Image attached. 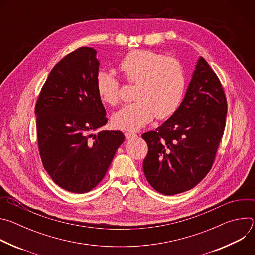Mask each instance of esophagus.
Wrapping results in <instances>:
<instances>
[{
  "mask_svg": "<svg viewBox=\"0 0 255 255\" xmlns=\"http://www.w3.org/2000/svg\"><path fill=\"white\" fill-rule=\"evenodd\" d=\"M137 135L135 134V133H130V132H126L125 133V137H126V139H132V138H135Z\"/></svg>",
  "mask_w": 255,
  "mask_h": 255,
  "instance_id": "1",
  "label": "esophagus"
}]
</instances>
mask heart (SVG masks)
<instances>
[{"instance_id":"b5f03b06","label":"heart","mask_w":255,"mask_h":255,"mask_svg":"<svg viewBox=\"0 0 255 255\" xmlns=\"http://www.w3.org/2000/svg\"><path fill=\"white\" fill-rule=\"evenodd\" d=\"M119 70L137 87L136 102L123 106L113 115L116 128L138 131L155 116L164 119L177 110L186 89L185 71L177 60L149 50H135L122 59ZM96 88L103 102L109 105L118 103L119 82L110 72H99Z\"/></svg>"}]
</instances>
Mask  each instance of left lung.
I'll return each mask as SVG.
<instances>
[{
  "label": "left lung",
  "mask_w": 255,
  "mask_h": 255,
  "mask_svg": "<svg viewBox=\"0 0 255 255\" xmlns=\"http://www.w3.org/2000/svg\"><path fill=\"white\" fill-rule=\"evenodd\" d=\"M226 114L221 83L200 56L177 110L155 131L142 135L148 145L143 171L154 190L172 196L200 183L214 162Z\"/></svg>",
  "instance_id": "obj_1"
}]
</instances>
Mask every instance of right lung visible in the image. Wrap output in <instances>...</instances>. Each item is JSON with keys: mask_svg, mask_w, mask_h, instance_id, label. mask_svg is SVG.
Wrapping results in <instances>:
<instances>
[{"mask_svg": "<svg viewBox=\"0 0 255 255\" xmlns=\"http://www.w3.org/2000/svg\"><path fill=\"white\" fill-rule=\"evenodd\" d=\"M97 51L81 47L50 71L36 103L38 147L54 183L76 194L93 190L104 178L124 142L120 131H98L107 123L98 95Z\"/></svg>", "mask_w": 255, "mask_h": 255, "instance_id": "1", "label": "right lung"}]
</instances>
